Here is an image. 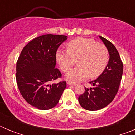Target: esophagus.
<instances>
[{
	"label": "esophagus",
	"instance_id": "obj_1",
	"mask_svg": "<svg viewBox=\"0 0 135 135\" xmlns=\"http://www.w3.org/2000/svg\"><path fill=\"white\" fill-rule=\"evenodd\" d=\"M68 84L70 86H74V85H76V82H71V81H68Z\"/></svg>",
	"mask_w": 135,
	"mask_h": 135
}]
</instances>
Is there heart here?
I'll list each match as a JSON object with an SVG mask.
<instances>
[{"label": "heart", "mask_w": 135, "mask_h": 135, "mask_svg": "<svg viewBox=\"0 0 135 135\" xmlns=\"http://www.w3.org/2000/svg\"><path fill=\"white\" fill-rule=\"evenodd\" d=\"M68 49L57 50L56 58L60 68L68 72L78 59L79 65L69 72L67 78L73 81H81L102 74L109 61V52L105 46L88 38H76L67 45Z\"/></svg>", "instance_id": "obj_1"}]
</instances>
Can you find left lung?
<instances>
[{"label":"left lung","instance_id":"left-lung-1","mask_svg":"<svg viewBox=\"0 0 135 135\" xmlns=\"http://www.w3.org/2000/svg\"><path fill=\"white\" fill-rule=\"evenodd\" d=\"M99 38L108 49L109 59L103 73L96 80L89 82L93 87H85L84 93L78 97L80 105L89 111L103 109L114 100L123 73V64L115 46L101 36Z\"/></svg>","mask_w":135,"mask_h":135}]
</instances>
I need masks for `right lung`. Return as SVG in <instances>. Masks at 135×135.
<instances>
[{
  "label": "right lung",
  "instance_id": "add662e5",
  "mask_svg": "<svg viewBox=\"0 0 135 135\" xmlns=\"http://www.w3.org/2000/svg\"><path fill=\"white\" fill-rule=\"evenodd\" d=\"M67 38L55 34L37 37L23 47L17 61L16 81L20 93L37 109L54 108L66 88L65 81L51 83L61 77L55 68L56 53Z\"/></svg>",
  "mask_w": 135,
  "mask_h": 135
}]
</instances>
